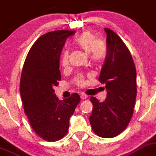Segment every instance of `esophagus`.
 Listing matches in <instances>:
<instances>
[{
	"label": "esophagus",
	"mask_w": 156,
	"mask_h": 156,
	"mask_svg": "<svg viewBox=\"0 0 156 156\" xmlns=\"http://www.w3.org/2000/svg\"><path fill=\"white\" fill-rule=\"evenodd\" d=\"M80 98H81L82 99H86V98H88V96L86 95V94H80Z\"/></svg>",
	"instance_id": "esophagus-1"
}]
</instances>
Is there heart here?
I'll use <instances>...</instances> for the list:
<instances>
[{
  "label": "heart",
  "instance_id": "b5f03b06",
  "mask_svg": "<svg viewBox=\"0 0 156 156\" xmlns=\"http://www.w3.org/2000/svg\"><path fill=\"white\" fill-rule=\"evenodd\" d=\"M74 46L86 53L90 54V60L95 64H100L105 60L107 54V45L103 39H96V37L90 31H84L74 39L73 42ZM68 52L66 51L62 56V65L63 67L68 66ZM86 79L83 75L80 74L76 78V83L78 86H83Z\"/></svg>",
  "mask_w": 156,
  "mask_h": 156
}]
</instances>
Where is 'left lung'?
<instances>
[{
    "label": "left lung",
    "mask_w": 156,
    "mask_h": 156,
    "mask_svg": "<svg viewBox=\"0 0 156 156\" xmlns=\"http://www.w3.org/2000/svg\"><path fill=\"white\" fill-rule=\"evenodd\" d=\"M104 30L107 54L98 80L105 84L107 96L103 102L90 97L93 110L89 121L96 135L111 138L122 133L130 122L137 96V83L130 52L114 31L108 28Z\"/></svg>",
    "instance_id": "1"
}]
</instances>
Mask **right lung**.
Wrapping results in <instances>:
<instances>
[{
  "mask_svg": "<svg viewBox=\"0 0 156 156\" xmlns=\"http://www.w3.org/2000/svg\"><path fill=\"white\" fill-rule=\"evenodd\" d=\"M75 32L58 30L41 36L23 67L20 94L24 112L34 131L46 141L59 140L68 133L69 120L80 101L76 93L60 101L54 90L61 80V52L67 38Z\"/></svg>",
  "mask_w": 156,
  "mask_h": 156,
  "instance_id": "1",
  "label": "right lung"
}]
</instances>
